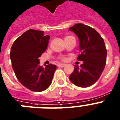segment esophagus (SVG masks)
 <instances>
[{
    "label": "esophagus",
    "instance_id": "esophagus-1",
    "mask_svg": "<svg viewBox=\"0 0 120 120\" xmlns=\"http://www.w3.org/2000/svg\"><path fill=\"white\" fill-rule=\"evenodd\" d=\"M65 65H65V64H64V63H60V64L57 65V66H58V67H64Z\"/></svg>",
    "mask_w": 120,
    "mask_h": 120
}]
</instances>
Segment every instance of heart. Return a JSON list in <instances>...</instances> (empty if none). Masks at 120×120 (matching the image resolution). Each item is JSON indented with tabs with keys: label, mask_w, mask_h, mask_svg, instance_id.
I'll return each mask as SVG.
<instances>
[{
	"label": "heart",
	"mask_w": 120,
	"mask_h": 120,
	"mask_svg": "<svg viewBox=\"0 0 120 120\" xmlns=\"http://www.w3.org/2000/svg\"><path fill=\"white\" fill-rule=\"evenodd\" d=\"M69 37H71V36H67V37H65V38H69ZM62 60H66V58H63H63H62Z\"/></svg>",
	"instance_id": "obj_1"
}]
</instances>
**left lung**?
Segmentation results:
<instances>
[{"instance_id":"obj_1","label":"left lung","mask_w":120,"mask_h":120,"mask_svg":"<svg viewBox=\"0 0 120 120\" xmlns=\"http://www.w3.org/2000/svg\"><path fill=\"white\" fill-rule=\"evenodd\" d=\"M79 40L80 53L77 60L83 62L80 67L74 66L69 75L73 84L80 87H88L96 82L106 64L107 50L103 38L94 29L83 24H76L69 27Z\"/></svg>"}]
</instances>
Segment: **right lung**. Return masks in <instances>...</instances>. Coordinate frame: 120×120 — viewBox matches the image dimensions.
<instances>
[{
    "label": "right lung",
    "mask_w": 120,
    "mask_h": 120,
    "mask_svg": "<svg viewBox=\"0 0 120 120\" xmlns=\"http://www.w3.org/2000/svg\"><path fill=\"white\" fill-rule=\"evenodd\" d=\"M50 36L30 29L15 40L11 48L12 67L17 79L33 91H42L52 83L56 65H40L39 57L48 47Z\"/></svg>",
    "instance_id": "add662e5"
}]
</instances>
